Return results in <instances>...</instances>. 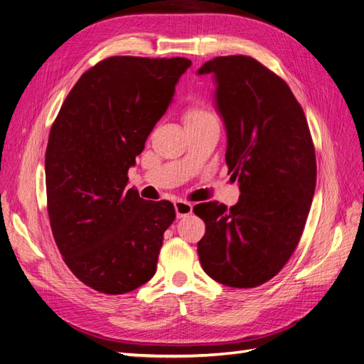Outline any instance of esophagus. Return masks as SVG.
<instances>
[{"instance_id": "34e87169", "label": "esophagus", "mask_w": 364, "mask_h": 364, "mask_svg": "<svg viewBox=\"0 0 364 364\" xmlns=\"http://www.w3.org/2000/svg\"><path fill=\"white\" fill-rule=\"evenodd\" d=\"M174 209H176V215H178V218H183L193 213V205L185 202V200H178V202H174Z\"/></svg>"}]
</instances>
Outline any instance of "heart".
<instances>
[{
  "instance_id": "1",
  "label": "heart",
  "mask_w": 364,
  "mask_h": 364,
  "mask_svg": "<svg viewBox=\"0 0 364 364\" xmlns=\"http://www.w3.org/2000/svg\"><path fill=\"white\" fill-rule=\"evenodd\" d=\"M209 121H215L214 115L211 112H208L205 107H202L199 105H194V106L188 107L183 114L185 127L194 126V124H202V123H209Z\"/></svg>"
}]
</instances>
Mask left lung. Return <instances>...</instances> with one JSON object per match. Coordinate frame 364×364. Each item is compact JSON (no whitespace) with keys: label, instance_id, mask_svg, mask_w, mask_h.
I'll return each instance as SVG.
<instances>
[{"label":"left lung","instance_id":"1","mask_svg":"<svg viewBox=\"0 0 364 364\" xmlns=\"http://www.w3.org/2000/svg\"><path fill=\"white\" fill-rule=\"evenodd\" d=\"M215 111L226 130V164L240 199L194 206L206 232L197 243L203 270L228 287L267 282L299 243L316 188V155L289 85L247 56L206 62Z\"/></svg>","mask_w":364,"mask_h":364}]
</instances>
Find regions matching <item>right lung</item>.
<instances>
[{"label":"right lung","instance_id":"add662e5","mask_svg":"<svg viewBox=\"0 0 364 364\" xmlns=\"http://www.w3.org/2000/svg\"><path fill=\"white\" fill-rule=\"evenodd\" d=\"M183 58L114 56L74 85L50 132L46 182L53 237L70 270L91 289L123 294L156 272L168 200L127 188V171L173 102Z\"/></svg>","mask_w":364,"mask_h":364}]
</instances>
